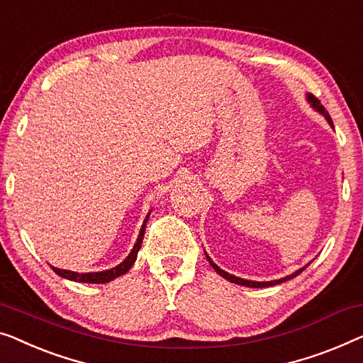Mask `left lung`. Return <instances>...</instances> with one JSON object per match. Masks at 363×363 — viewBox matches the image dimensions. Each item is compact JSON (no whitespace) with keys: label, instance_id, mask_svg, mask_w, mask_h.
I'll return each instance as SVG.
<instances>
[{"label":"left lung","instance_id":"left-lung-1","mask_svg":"<svg viewBox=\"0 0 363 363\" xmlns=\"http://www.w3.org/2000/svg\"><path fill=\"white\" fill-rule=\"evenodd\" d=\"M306 101H308L309 104H311V108L314 109V111H318L319 114H323V116L325 118V121H328V123H329L330 128L334 129V125H333V121H330L329 113L325 111L323 104L319 103V99L314 98L311 93H308V94H306ZM204 255H206V259H208V262H209V265H211L213 269L216 270L220 277L225 278V280L230 281V283H235V285H242V286H249V288H267V286H273V285H280V283H283V281H288V280H291V278H295L296 275H299V273H301L304 269H306V267H308L309 264H311V262H309L308 265L301 267V269L296 270L295 273H291V275H286V277L280 278V280H272V281H254V280H245V278H239V277H235V275H230V273L224 272L223 269H219V267H218L216 264H214V262L211 260V257H209V255L206 254V252H204Z\"/></svg>","mask_w":363,"mask_h":363}]
</instances>
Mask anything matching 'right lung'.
Masks as SVG:
<instances>
[{
  "instance_id": "add662e5",
  "label": "right lung",
  "mask_w": 363,
  "mask_h": 363,
  "mask_svg": "<svg viewBox=\"0 0 363 363\" xmlns=\"http://www.w3.org/2000/svg\"><path fill=\"white\" fill-rule=\"evenodd\" d=\"M149 216H150V211L144 219L143 228H140V230H139L138 240H135L133 250L129 252V255L125 257V259L121 262L119 265L113 267V269L103 270V272H88V273H78V272H72V270L57 269V267H52V270H54L59 277L67 278V280H72V281H80V283H109V281H113L114 278H118L121 275H124V273H128L130 267L134 265L135 259H138V252L140 249V245H143L145 224H147V220H149Z\"/></svg>"
}]
</instances>
